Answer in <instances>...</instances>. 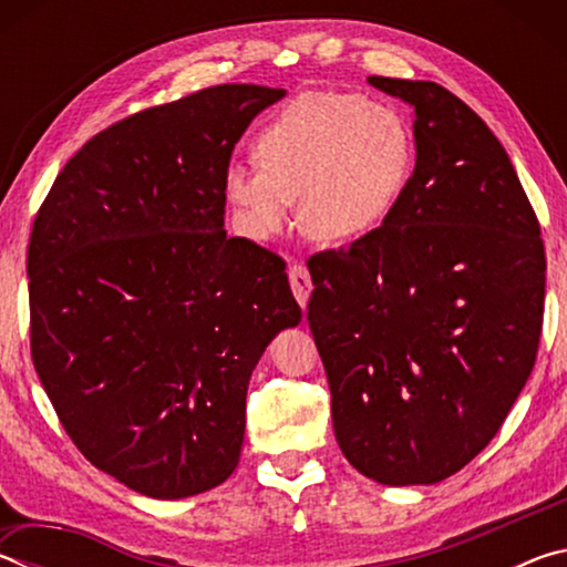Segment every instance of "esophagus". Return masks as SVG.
<instances>
[{
	"label": "esophagus",
	"mask_w": 567,
	"mask_h": 567,
	"mask_svg": "<svg viewBox=\"0 0 567 567\" xmlns=\"http://www.w3.org/2000/svg\"><path fill=\"white\" fill-rule=\"evenodd\" d=\"M290 287H292V292H295V300L300 302V307H305L307 300H310L312 280H310V272H307L302 265H292L290 267Z\"/></svg>",
	"instance_id": "1"
}]
</instances>
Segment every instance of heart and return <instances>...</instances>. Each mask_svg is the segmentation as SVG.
Returning a JSON list of instances; mask_svg holds the SVG:
<instances>
[{"label": "heart", "instance_id": "heart-1", "mask_svg": "<svg viewBox=\"0 0 567 567\" xmlns=\"http://www.w3.org/2000/svg\"><path fill=\"white\" fill-rule=\"evenodd\" d=\"M257 165H233L225 192L255 239H272L300 199L302 233L322 245L388 223L415 169V134L400 110L344 92H305L255 140Z\"/></svg>", "mask_w": 567, "mask_h": 567}]
</instances>
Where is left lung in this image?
<instances>
[{"label": "left lung", "instance_id": "8db88e82", "mask_svg": "<svg viewBox=\"0 0 567 567\" xmlns=\"http://www.w3.org/2000/svg\"><path fill=\"white\" fill-rule=\"evenodd\" d=\"M368 82L412 110L415 172L378 233L307 262V322L342 455L382 485H433L491 443L530 378L545 249L511 157L463 100Z\"/></svg>", "mask_w": 567, "mask_h": 567}]
</instances>
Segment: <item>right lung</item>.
<instances>
[{"label": "right lung", "instance_id": "obj_1", "mask_svg": "<svg viewBox=\"0 0 567 567\" xmlns=\"http://www.w3.org/2000/svg\"><path fill=\"white\" fill-rule=\"evenodd\" d=\"M285 90L219 84L112 124L37 213L32 360L80 453L157 501L235 473L249 375L302 320L285 262L225 233V175Z\"/></svg>", "mask_w": 567, "mask_h": 567}]
</instances>
